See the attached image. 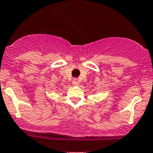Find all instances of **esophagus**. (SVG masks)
Listing matches in <instances>:
<instances>
[{
    "label": "esophagus",
    "mask_w": 153,
    "mask_h": 153,
    "mask_svg": "<svg viewBox=\"0 0 153 153\" xmlns=\"http://www.w3.org/2000/svg\"><path fill=\"white\" fill-rule=\"evenodd\" d=\"M72 83L74 85H79V81L77 79H74L72 81Z\"/></svg>",
    "instance_id": "obj_1"
}]
</instances>
